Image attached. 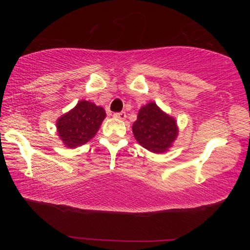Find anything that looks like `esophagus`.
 <instances>
[{"label":"esophagus","instance_id":"esophagus-1","mask_svg":"<svg viewBox=\"0 0 250 250\" xmlns=\"http://www.w3.org/2000/svg\"><path fill=\"white\" fill-rule=\"evenodd\" d=\"M114 117L117 119H120V120H125L126 118V114L125 111H120V113H115Z\"/></svg>","mask_w":250,"mask_h":250}]
</instances>
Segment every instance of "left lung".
<instances>
[{
	"label": "left lung",
	"mask_w": 250,
	"mask_h": 250,
	"mask_svg": "<svg viewBox=\"0 0 250 250\" xmlns=\"http://www.w3.org/2000/svg\"><path fill=\"white\" fill-rule=\"evenodd\" d=\"M132 131L139 144L156 153L167 151L178 135L176 120L153 102L139 110Z\"/></svg>",
	"instance_id": "1"
}]
</instances>
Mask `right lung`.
Returning a JSON list of instances; mask_svg holds the SVG:
<instances>
[{
	"mask_svg": "<svg viewBox=\"0 0 250 250\" xmlns=\"http://www.w3.org/2000/svg\"><path fill=\"white\" fill-rule=\"evenodd\" d=\"M105 117L103 107L88 101H79L75 107L57 120L58 134L68 148L82 146L97 134Z\"/></svg>",
	"mask_w": 250,
	"mask_h": 250,
	"instance_id": "right-lung-1",
	"label": "right lung"
}]
</instances>
